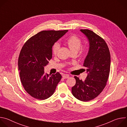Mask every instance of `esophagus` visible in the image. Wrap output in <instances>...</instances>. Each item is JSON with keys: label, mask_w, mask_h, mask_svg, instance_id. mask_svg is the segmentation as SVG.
<instances>
[{"label": "esophagus", "mask_w": 127, "mask_h": 127, "mask_svg": "<svg viewBox=\"0 0 127 127\" xmlns=\"http://www.w3.org/2000/svg\"><path fill=\"white\" fill-rule=\"evenodd\" d=\"M62 77H63L64 78H65V79H66V78H68L69 77V75L68 74H64L63 75Z\"/></svg>", "instance_id": "obj_1"}]
</instances>
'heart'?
Masks as SVG:
<instances>
[{
	"label": "heart",
	"mask_w": 127,
	"mask_h": 127,
	"mask_svg": "<svg viewBox=\"0 0 127 127\" xmlns=\"http://www.w3.org/2000/svg\"><path fill=\"white\" fill-rule=\"evenodd\" d=\"M65 43L67 45L72 53H77L79 50L80 55L81 56H84L87 52V48L86 46H81V47H80L81 46L82 41L81 39L76 35L73 34L70 35L65 40ZM59 48L60 45L59 43H56L54 44L52 47V53L53 55H57Z\"/></svg>",
	"instance_id": "heart-1"
}]
</instances>
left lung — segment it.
Returning a JSON list of instances; mask_svg holds the SVG:
<instances>
[{
	"label": "left lung",
	"mask_w": 127,
	"mask_h": 127,
	"mask_svg": "<svg viewBox=\"0 0 127 127\" xmlns=\"http://www.w3.org/2000/svg\"><path fill=\"white\" fill-rule=\"evenodd\" d=\"M89 42V49L84 60L88 75L84 81L74 76L75 85L72 87L73 96L79 100L88 101L96 97L106 85L111 67V55L108 47L99 35L93 31L81 29Z\"/></svg>",
	"instance_id": "8db88e82"
}]
</instances>
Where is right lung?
<instances>
[{
	"label": "right lung",
	"instance_id": "1",
	"mask_svg": "<svg viewBox=\"0 0 127 127\" xmlns=\"http://www.w3.org/2000/svg\"><path fill=\"white\" fill-rule=\"evenodd\" d=\"M43 31L30 38L23 46L18 60L21 83L28 94L39 100L50 97L62 78L59 72L50 76L44 73L52 57V47L67 32Z\"/></svg>",
	"mask_w": 127,
	"mask_h": 127
}]
</instances>
